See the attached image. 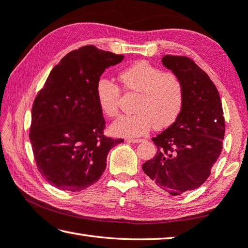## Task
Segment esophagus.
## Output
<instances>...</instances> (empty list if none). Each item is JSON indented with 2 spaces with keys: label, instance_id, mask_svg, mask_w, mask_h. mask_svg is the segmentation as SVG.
I'll list each match as a JSON object with an SVG mask.
<instances>
[{
  "label": "esophagus",
  "instance_id": "obj_1",
  "mask_svg": "<svg viewBox=\"0 0 248 248\" xmlns=\"http://www.w3.org/2000/svg\"><path fill=\"white\" fill-rule=\"evenodd\" d=\"M142 140H143L142 139H129L128 142L129 143H140Z\"/></svg>",
  "mask_w": 248,
  "mask_h": 248
}]
</instances>
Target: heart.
I'll return each mask as SVG.
<instances>
[{
	"instance_id": "b5f03b06",
	"label": "heart",
	"mask_w": 248,
	"mask_h": 248,
	"mask_svg": "<svg viewBox=\"0 0 248 248\" xmlns=\"http://www.w3.org/2000/svg\"><path fill=\"white\" fill-rule=\"evenodd\" d=\"M125 93H138L132 115H124L110 124L111 133L124 138L146 134L154 125L164 129L179 118L186 99L185 85L173 72H163L146 60L124 67L118 74ZM95 95L100 110L108 117L119 113L120 89L108 79L96 82Z\"/></svg>"
}]
</instances>
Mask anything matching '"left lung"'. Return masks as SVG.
Returning a JSON list of instances; mask_svg holds the SVG:
<instances>
[{"label":"left lung","mask_w":248,"mask_h":248,"mask_svg":"<svg viewBox=\"0 0 248 248\" xmlns=\"http://www.w3.org/2000/svg\"><path fill=\"white\" fill-rule=\"evenodd\" d=\"M162 63L182 78L185 105L175 123L152 139L157 154L142 169L158 187L178 196L199 188L210 176L222 149L225 118L216 86L195 61L167 55Z\"/></svg>","instance_id":"8db88e82"}]
</instances>
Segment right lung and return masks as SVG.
I'll return each instance as SVG.
<instances>
[{
    "mask_svg": "<svg viewBox=\"0 0 248 248\" xmlns=\"http://www.w3.org/2000/svg\"><path fill=\"white\" fill-rule=\"evenodd\" d=\"M123 55L80 47L61 59L32 106L30 140L37 170L60 190L80 191L99 181L109 150L123 139L105 137L95 95L105 69Z\"/></svg>",
    "mask_w": 248,
    "mask_h": 248,
    "instance_id": "1",
    "label": "right lung"
}]
</instances>
